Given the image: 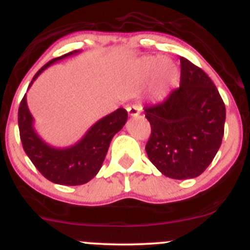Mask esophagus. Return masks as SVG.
Segmentation results:
<instances>
[{
	"instance_id": "34e87169",
	"label": "esophagus",
	"mask_w": 250,
	"mask_h": 250,
	"mask_svg": "<svg viewBox=\"0 0 250 250\" xmlns=\"http://www.w3.org/2000/svg\"><path fill=\"white\" fill-rule=\"evenodd\" d=\"M127 111L129 113V116H137L142 112V106L137 105V104L135 105H130L127 107Z\"/></svg>"
}]
</instances>
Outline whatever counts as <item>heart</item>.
<instances>
[{
  "instance_id": "obj_1",
  "label": "heart",
  "mask_w": 250,
  "mask_h": 250,
  "mask_svg": "<svg viewBox=\"0 0 250 250\" xmlns=\"http://www.w3.org/2000/svg\"><path fill=\"white\" fill-rule=\"evenodd\" d=\"M164 60H149L146 62V69L150 72V73H156L160 68H162V74L166 79L168 81H172V79L176 77V68L174 67H171L168 69V67L165 64Z\"/></svg>"
}]
</instances>
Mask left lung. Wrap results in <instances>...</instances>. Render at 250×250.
<instances>
[{
    "label": "left lung",
    "instance_id": "8db88e82",
    "mask_svg": "<svg viewBox=\"0 0 250 250\" xmlns=\"http://www.w3.org/2000/svg\"><path fill=\"white\" fill-rule=\"evenodd\" d=\"M144 112L151 125L145 151L162 174L188 179L208 168L221 145L226 108L202 68L181 57L179 88Z\"/></svg>",
    "mask_w": 250,
    "mask_h": 250
}]
</instances>
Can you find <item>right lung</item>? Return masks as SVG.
I'll return each mask as SVG.
<instances>
[{
	"label": "right lung",
	"instance_id": "1",
	"mask_svg": "<svg viewBox=\"0 0 250 250\" xmlns=\"http://www.w3.org/2000/svg\"><path fill=\"white\" fill-rule=\"evenodd\" d=\"M79 51H72L50 61L34 76L29 88L47 67ZM127 120V111L122 107L117 108L91 125L85 135L74 145L55 147L43 142L36 133L34 118L26 104V94L18 110L19 134L24 151L45 178L62 186H81L98 174L113 135L122 129Z\"/></svg>",
	"mask_w": 250,
	"mask_h": 250
}]
</instances>
